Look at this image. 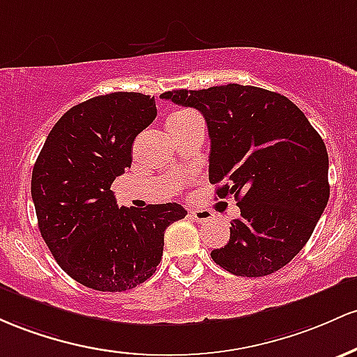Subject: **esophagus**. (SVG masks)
I'll return each instance as SVG.
<instances>
[{"label": "esophagus", "instance_id": "obj_1", "mask_svg": "<svg viewBox=\"0 0 357 357\" xmlns=\"http://www.w3.org/2000/svg\"><path fill=\"white\" fill-rule=\"evenodd\" d=\"M190 218L195 219V221H199V222H207L212 219V212L207 209H192Z\"/></svg>", "mask_w": 357, "mask_h": 357}]
</instances>
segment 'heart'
<instances>
[{
	"label": "heart",
	"instance_id": "1",
	"mask_svg": "<svg viewBox=\"0 0 357 357\" xmlns=\"http://www.w3.org/2000/svg\"><path fill=\"white\" fill-rule=\"evenodd\" d=\"M183 114H189V111H178V113H174L170 116V118L168 119H172V118H178V116H183Z\"/></svg>",
	"mask_w": 357,
	"mask_h": 357
}]
</instances>
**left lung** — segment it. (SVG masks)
<instances>
[{
    "mask_svg": "<svg viewBox=\"0 0 357 357\" xmlns=\"http://www.w3.org/2000/svg\"><path fill=\"white\" fill-rule=\"evenodd\" d=\"M206 118L209 180L241 215L212 259L238 276L275 273L300 253L329 202V155L305 114L278 92L214 86L160 96Z\"/></svg>",
    "mask_w": 357,
    "mask_h": 357,
    "instance_id": "left-lung-1",
    "label": "left lung"
}]
</instances>
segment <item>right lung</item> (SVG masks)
Returning <instances> with one entry per match:
<instances>
[{"label":"right lung","mask_w":357,"mask_h":357,"mask_svg":"<svg viewBox=\"0 0 357 357\" xmlns=\"http://www.w3.org/2000/svg\"><path fill=\"white\" fill-rule=\"evenodd\" d=\"M157 118L155 98L111 92L70 107L43 143L31 199L43 241L84 287L125 291L146 282L163 255V232L183 219L177 202L118 207L111 183L131 167L135 138Z\"/></svg>","instance_id":"obj_1"}]
</instances>
